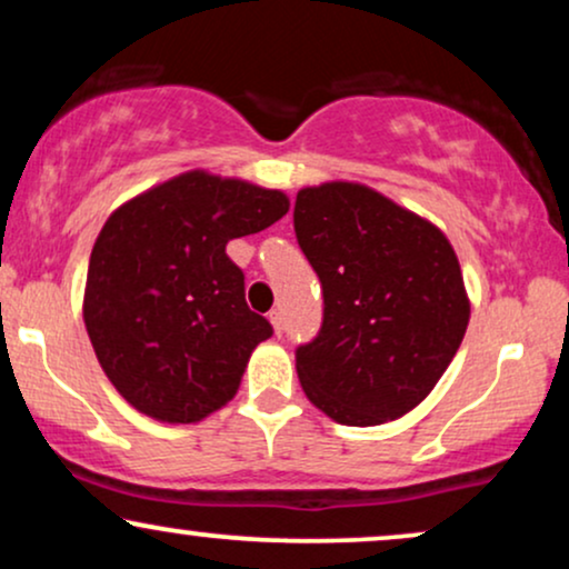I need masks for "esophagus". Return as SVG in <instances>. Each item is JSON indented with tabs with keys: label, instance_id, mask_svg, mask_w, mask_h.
<instances>
[{
	"label": "esophagus",
	"instance_id": "1",
	"mask_svg": "<svg viewBox=\"0 0 569 569\" xmlns=\"http://www.w3.org/2000/svg\"><path fill=\"white\" fill-rule=\"evenodd\" d=\"M270 323H272V331L280 337V331H283V312L270 310Z\"/></svg>",
	"mask_w": 569,
	"mask_h": 569
}]
</instances>
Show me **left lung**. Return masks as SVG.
Segmentation results:
<instances>
[{
	"label": "left lung",
	"mask_w": 569,
	"mask_h": 569,
	"mask_svg": "<svg viewBox=\"0 0 569 569\" xmlns=\"http://www.w3.org/2000/svg\"><path fill=\"white\" fill-rule=\"evenodd\" d=\"M293 230L323 286L321 335L297 350L305 396L339 426L398 420L466 337L471 299L452 243L358 181L299 189Z\"/></svg>",
	"instance_id": "obj_1"
}]
</instances>
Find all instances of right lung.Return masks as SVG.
Wrapping results in <instances>:
<instances>
[{"label":"right lung","mask_w":569,"mask_h":569,"mask_svg":"<svg viewBox=\"0 0 569 569\" xmlns=\"http://www.w3.org/2000/svg\"><path fill=\"white\" fill-rule=\"evenodd\" d=\"M289 206L280 189L194 168L114 208L90 253L82 318L130 407L189 426L232 401L272 326L248 310L227 243Z\"/></svg>","instance_id":"1"}]
</instances>
